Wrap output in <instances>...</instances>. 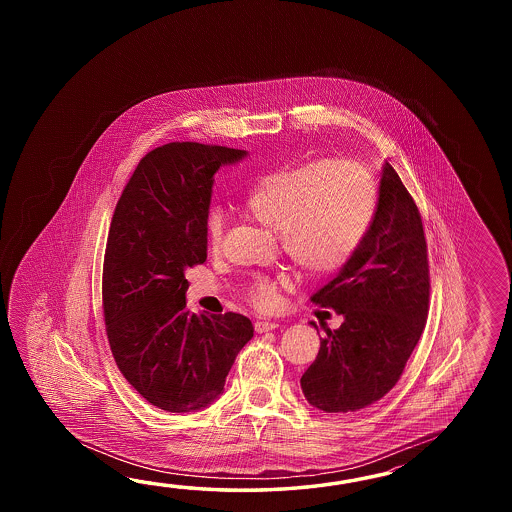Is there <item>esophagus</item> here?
Segmentation results:
<instances>
[{
    "label": "esophagus",
    "instance_id": "esophagus-1",
    "mask_svg": "<svg viewBox=\"0 0 512 512\" xmlns=\"http://www.w3.org/2000/svg\"><path fill=\"white\" fill-rule=\"evenodd\" d=\"M280 324L278 322H271V320H258L256 324H254V329H256V333H267V331H272V329H278Z\"/></svg>",
    "mask_w": 512,
    "mask_h": 512
}]
</instances>
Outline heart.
I'll list each match as a JSON object with an SVG mask.
<instances>
[{"label": "heart", "mask_w": 512, "mask_h": 512, "mask_svg": "<svg viewBox=\"0 0 512 512\" xmlns=\"http://www.w3.org/2000/svg\"><path fill=\"white\" fill-rule=\"evenodd\" d=\"M377 185L359 164L318 159L261 175L243 207L267 229L280 232L283 251L305 272L327 274L346 265L368 236L377 214ZM225 216L212 210L205 223L208 245L218 249ZM276 282L261 278L252 300L276 304Z\"/></svg>", "instance_id": "b5f03b06"}]
</instances>
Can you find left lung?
I'll use <instances>...</instances> for the list:
<instances>
[{
  "label": "left lung",
  "instance_id": "1",
  "mask_svg": "<svg viewBox=\"0 0 512 512\" xmlns=\"http://www.w3.org/2000/svg\"><path fill=\"white\" fill-rule=\"evenodd\" d=\"M428 298L421 214L392 164L384 163L368 236L311 298L335 309L344 322L333 331L326 327L315 362L300 379L307 403L327 414H348L382 399L421 338Z\"/></svg>",
  "mask_w": 512,
  "mask_h": 512
}]
</instances>
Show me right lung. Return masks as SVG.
<instances>
[{"label":"right lung","mask_w":512,"mask_h":512,"mask_svg":"<svg viewBox=\"0 0 512 512\" xmlns=\"http://www.w3.org/2000/svg\"><path fill=\"white\" fill-rule=\"evenodd\" d=\"M245 150L170 142L146 153L111 218L102 271L109 348L126 381L172 414L207 408L254 327L186 309V269L207 260L205 223L219 166Z\"/></svg>","instance_id":"right-lung-1"}]
</instances>
